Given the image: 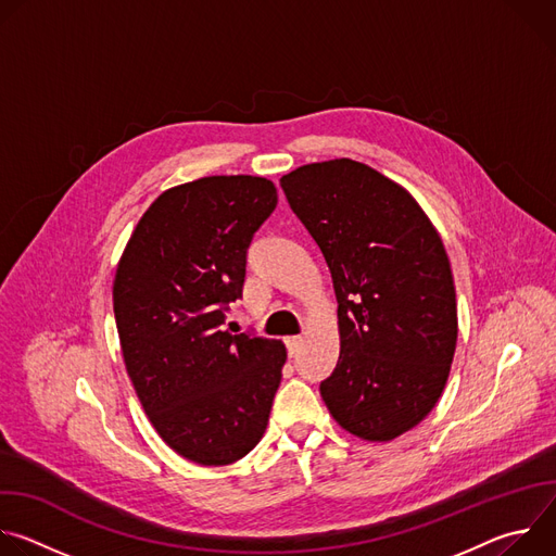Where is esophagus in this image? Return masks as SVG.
<instances>
[{
	"label": "esophagus",
	"mask_w": 556,
	"mask_h": 556,
	"mask_svg": "<svg viewBox=\"0 0 556 556\" xmlns=\"http://www.w3.org/2000/svg\"><path fill=\"white\" fill-rule=\"evenodd\" d=\"M301 343H303V337H301V334L286 339V345H288V352H290V354H294V352L301 348Z\"/></svg>",
	"instance_id": "obj_1"
}]
</instances>
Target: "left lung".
Returning a JSON list of instances; mask_svg holds the SVG:
<instances>
[{
  "label": "left lung",
  "mask_w": 556,
  "mask_h": 556,
  "mask_svg": "<svg viewBox=\"0 0 556 556\" xmlns=\"http://www.w3.org/2000/svg\"><path fill=\"white\" fill-rule=\"evenodd\" d=\"M281 189L339 301L341 356L321 382L330 416L365 442L412 431L442 395L457 341L442 237L403 185L352 157L296 167Z\"/></svg>",
  "instance_id": "left-lung-1"
}]
</instances>
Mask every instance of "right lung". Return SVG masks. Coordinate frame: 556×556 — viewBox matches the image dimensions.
I'll list each match as a JSON object with an SVG mask.
<instances>
[{"mask_svg":"<svg viewBox=\"0 0 556 556\" xmlns=\"http://www.w3.org/2000/svg\"><path fill=\"white\" fill-rule=\"evenodd\" d=\"M262 176H206L157 195L118 260L112 301L138 401L163 442L202 464H232L262 440L286 345L230 334L247 247L273 213Z\"/></svg>","mask_w":556,"mask_h":556,"instance_id":"obj_1","label":"right lung"}]
</instances>
